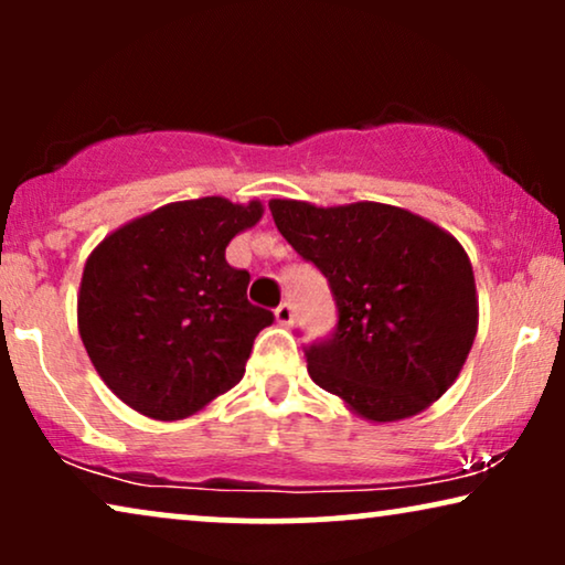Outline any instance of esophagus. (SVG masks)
Here are the masks:
<instances>
[{
    "label": "esophagus",
    "mask_w": 565,
    "mask_h": 565,
    "mask_svg": "<svg viewBox=\"0 0 565 565\" xmlns=\"http://www.w3.org/2000/svg\"><path fill=\"white\" fill-rule=\"evenodd\" d=\"M275 319H277V323H280V327H290L292 319H296V316H292V306L290 303L277 306L275 308Z\"/></svg>",
    "instance_id": "34e87169"
}]
</instances>
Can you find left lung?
Listing matches in <instances>:
<instances>
[{
  "label": "left lung",
  "instance_id": "obj_1",
  "mask_svg": "<svg viewBox=\"0 0 565 565\" xmlns=\"http://www.w3.org/2000/svg\"><path fill=\"white\" fill-rule=\"evenodd\" d=\"M275 226L327 275L339 308L331 339L308 347V375L373 424L422 414L458 381L478 331L462 244L406 207L360 200H269Z\"/></svg>",
  "mask_w": 565,
  "mask_h": 565
}]
</instances>
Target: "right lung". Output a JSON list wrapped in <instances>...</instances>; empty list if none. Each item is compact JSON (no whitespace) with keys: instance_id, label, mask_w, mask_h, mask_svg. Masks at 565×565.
<instances>
[{"instance_id":"add662e5","label":"right lung","mask_w":565,"mask_h":565,"mask_svg":"<svg viewBox=\"0 0 565 565\" xmlns=\"http://www.w3.org/2000/svg\"><path fill=\"white\" fill-rule=\"evenodd\" d=\"M262 215V200H180L92 249L76 296L79 337L134 412L188 419L244 377L254 337L275 316L246 300L249 273L228 265L226 246Z\"/></svg>"}]
</instances>
